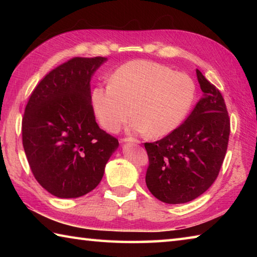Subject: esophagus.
Wrapping results in <instances>:
<instances>
[{
  "label": "esophagus",
  "mask_w": 257,
  "mask_h": 257,
  "mask_svg": "<svg viewBox=\"0 0 257 257\" xmlns=\"http://www.w3.org/2000/svg\"><path fill=\"white\" fill-rule=\"evenodd\" d=\"M123 142H132V143H136V144H141V142L138 141V139H136V138H133V137H124L123 139H122Z\"/></svg>",
  "instance_id": "obj_1"
}]
</instances>
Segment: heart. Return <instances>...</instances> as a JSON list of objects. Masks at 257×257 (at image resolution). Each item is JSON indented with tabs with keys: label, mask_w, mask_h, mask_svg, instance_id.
Instances as JSON below:
<instances>
[{
	"label": "heart",
	"mask_w": 257,
	"mask_h": 257,
	"mask_svg": "<svg viewBox=\"0 0 257 257\" xmlns=\"http://www.w3.org/2000/svg\"><path fill=\"white\" fill-rule=\"evenodd\" d=\"M196 87L184 72L147 60H134L112 72L108 85L95 87L92 103L99 123L116 133L130 115L129 128L162 137L185 119Z\"/></svg>",
	"instance_id": "obj_1"
}]
</instances>
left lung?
<instances>
[{
    "mask_svg": "<svg viewBox=\"0 0 257 257\" xmlns=\"http://www.w3.org/2000/svg\"><path fill=\"white\" fill-rule=\"evenodd\" d=\"M196 73L204 97L184 123L144 144L147 188L168 204L190 202L205 193L219 176L228 149L230 118L224 98L198 69Z\"/></svg>",
    "mask_w": 257,
    "mask_h": 257,
    "instance_id": "obj_1",
    "label": "left lung"
}]
</instances>
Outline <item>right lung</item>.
Segmentation results:
<instances>
[{
  "label": "right lung",
  "mask_w": 257,
  "mask_h": 257,
  "mask_svg": "<svg viewBox=\"0 0 257 257\" xmlns=\"http://www.w3.org/2000/svg\"><path fill=\"white\" fill-rule=\"evenodd\" d=\"M104 56L72 58L50 71L30 94L21 133L30 170L60 198L86 195L102 180L119 142L98 127L89 81Z\"/></svg>",
  "instance_id": "obj_1"
}]
</instances>
